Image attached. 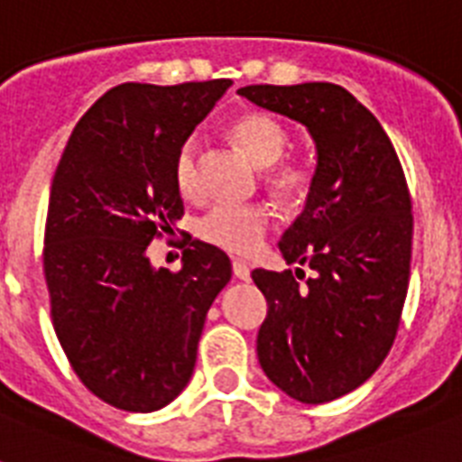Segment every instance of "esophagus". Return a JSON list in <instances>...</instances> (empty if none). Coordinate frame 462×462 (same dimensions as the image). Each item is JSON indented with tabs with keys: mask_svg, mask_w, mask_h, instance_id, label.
I'll return each mask as SVG.
<instances>
[{
	"mask_svg": "<svg viewBox=\"0 0 462 462\" xmlns=\"http://www.w3.org/2000/svg\"><path fill=\"white\" fill-rule=\"evenodd\" d=\"M232 274H235L237 279H242V282H249L251 267L244 261H239V258H235V261H232Z\"/></svg>",
	"mask_w": 462,
	"mask_h": 462,
	"instance_id": "obj_1",
	"label": "esophagus"
}]
</instances>
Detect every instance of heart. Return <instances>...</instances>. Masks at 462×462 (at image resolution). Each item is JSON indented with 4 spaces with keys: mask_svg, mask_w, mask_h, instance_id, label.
Here are the masks:
<instances>
[{
    "mask_svg": "<svg viewBox=\"0 0 462 462\" xmlns=\"http://www.w3.org/2000/svg\"><path fill=\"white\" fill-rule=\"evenodd\" d=\"M230 134L251 162L263 166L265 185L277 199L298 201L308 195L315 183V157L310 152H286L291 135L284 122L267 112H246L230 124ZM197 157L199 145L195 138H188L173 159V180L185 199H197L201 195ZM270 223L273 213L265 204L223 201L199 220L197 235L230 254H251L265 239Z\"/></svg>",
    "mask_w": 462,
    "mask_h": 462,
    "instance_id": "1",
    "label": "heart"
}]
</instances>
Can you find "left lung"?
I'll list each match as a JSON object with an SVG mask.
<instances>
[{
	"label": "left lung",
	"mask_w": 462,
	"mask_h": 462,
	"mask_svg": "<svg viewBox=\"0 0 462 462\" xmlns=\"http://www.w3.org/2000/svg\"><path fill=\"white\" fill-rule=\"evenodd\" d=\"M239 96L305 124L317 173L305 211L279 251L303 270H254L267 300L258 362L303 404L352 393L381 366L397 336L411 274L413 213L404 169L381 122L328 81L254 84Z\"/></svg>",
	"instance_id": "1"
}]
</instances>
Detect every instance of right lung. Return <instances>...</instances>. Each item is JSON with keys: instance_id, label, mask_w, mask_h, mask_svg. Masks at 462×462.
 I'll list each match as a JSON object with an SVG mask.
<instances>
[{"instance_id": "right-lung-1", "label": "right lung", "mask_w": 462, "mask_h": 462, "mask_svg": "<svg viewBox=\"0 0 462 462\" xmlns=\"http://www.w3.org/2000/svg\"><path fill=\"white\" fill-rule=\"evenodd\" d=\"M230 79L119 84L69 135L44 227L51 321L69 366L106 404L150 413L183 393L230 258L204 242L154 270L147 244L183 218L173 159ZM192 239V237H189Z\"/></svg>"}]
</instances>
